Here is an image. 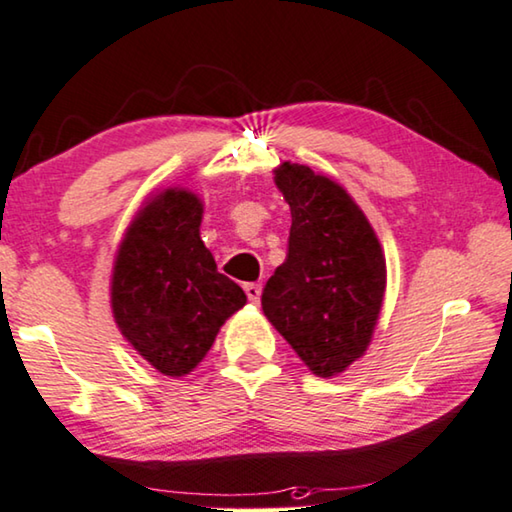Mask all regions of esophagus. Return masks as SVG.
Returning <instances> with one entry per match:
<instances>
[{
	"mask_svg": "<svg viewBox=\"0 0 512 512\" xmlns=\"http://www.w3.org/2000/svg\"><path fill=\"white\" fill-rule=\"evenodd\" d=\"M243 289H246L248 301H253V303H257L259 296H262V285H259V282H246Z\"/></svg>",
	"mask_w": 512,
	"mask_h": 512,
	"instance_id": "obj_1",
	"label": "esophagus"
}]
</instances>
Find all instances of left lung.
<instances>
[{"mask_svg": "<svg viewBox=\"0 0 512 512\" xmlns=\"http://www.w3.org/2000/svg\"><path fill=\"white\" fill-rule=\"evenodd\" d=\"M276 186L292 209L285 264L266 282L262 308L301 361L333 377L361 358L386 289L375 232L338 183L282 163Z\"/></svg>", "mask_w": 512, "mask_h": 512, "instance_id": "obj_1", "label": "left lung"}]
</instances>
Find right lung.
Returning <instances> with one entry per match:
<instances>
[{
    "label": "right lung",
    "mask_w": 512,
    "mask_h": 512,
    "mask_svg": "<svg viewBox=\"0 0 512 512\" xmlns=\"http://www.w3.org/2000/svg\"><path fill=\"white\" fill-rule=\"evenodd\" d=\"M202 204L186 190L149 202L119 246L112 310L121 333L158 372L188 375L220 326L246 305L200 239Z\"/></svg>",
    "instance_id": "1"
}]
</instances>
